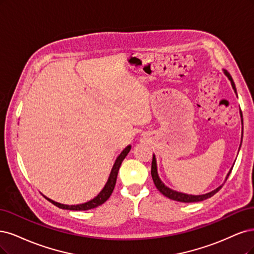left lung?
I'll list each match as a JSON object with an SVG mask.
<instances>
[{
    "label": "left lung",
    "instance_id": "1",
    "mask_svg": "<svg viewBox=\"0 0 254 254\" xmlns=\"http://www.w3.org/2000/svg\"><path fill=\"white\" fill-rule=\"evenodd\" d=\"M224 73L227 76V78L229 79V81L231 82V85H232V88L234 93L236 94V87H235V84H234V81L232 79V77L230 76V73H229L227 70L224 69ZM237 96V94H236ZM242 114V113H241ZM242 117V115H241ZM242 125H243V118H242ZM242 141H243V133H242ZM242 141H241V144H242ZM240 149H241V145H240ZM240 151V150H239ZM234 166V163H233ZM232 166V168H233ZM232 168L230 169V171L228 172V174L225 178V182L228 179L229 175H230L231 171H232ZM151 174H152V178H153V182L155 184V186H156V188L158 189V191L166 196V197L170 198V199H173V200H176V201H182V202H197V201H201V200H204L207 199L209 197H211V196H213L215 193H217L220 188H222L224 186L220 185L219 187H217L216 189H214L213 191L211 192H208L206 194H201V195H192V194H187V193H183V192H178V191H175L173 189H171V188H169L168 186H166L165 184L162 183V181L160 179L159 175H158V171H157V161H156V156H155V154L153 155V160H152V169H151Z\"/></svg>",
    "mask_w": 254,
    "mask_h": 254
}]
</instances>
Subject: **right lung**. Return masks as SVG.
I'll list each match as a JSON object with an SVG mask.
<instances>
[{
    "instance_id": "obj_1",
    "label": "right lung",
    "mask_w": 254,
    "mask_h": 254,
    "mask_svg": "<svg viewBox=\"0 0 254 254\" xmlns=\"http://www.w3.org/2000/svg\"><path fill=\"white\" fill-rule=\"evenodd\" d=\"M130 148H132V145L128 144L127 148L118 155V157L116 158L115 163H114V166L112 168V171H111V173H110L108 182H106V184L103 187V189L99 192V194H98L97 196H95L93 199L88 200L86 202H83V203H79V204H64V203L57 202V201H55V200H53L51 198H48V197H46V196H44V197L47 200H50L52 203H54L55 206H57V207L60 208V209H65V210L85 211V210H91V209H94V208H96L98 206H100V204H102L103 202H105L106 200H108L110 198V196L112 195V193L114 191V188H115V185H116L119 168L121 166L122 161H124V159L127 157V155L130 151Z\"/></svg>"
}]
</instances>
